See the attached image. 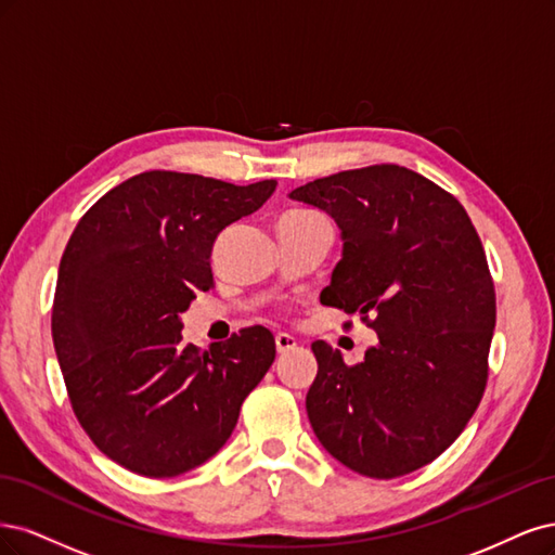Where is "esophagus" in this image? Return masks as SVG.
Wrapping results in <instances>:
<instances>
[{"label":"esophagus","instance_id":"esophagus-1","mask_svg":"<svg viewBox=\"0 0 555 555\" xmlns=\"http://www.w3.org/2000/svg\"><path fill=\"white\" fill-rule=\"evenodd\" d=\"M274 341H276V350H279L281 354H283V352H291V350L297 348V338L291 336V334H285V332H279V334L274 336Z\"/></svg>","mask_w":555,"mask_h":555}]
</instances>
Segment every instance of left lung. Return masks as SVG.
<instances>
[{"mask_svg":"<svg viewBox=\"0 0 555 555\" xmlns=\"http://www.w3.org/2000/svg\"><path fill=\"white\" fill-rule=\"evenodd\" d=\"M291 198L341 228L344 256L320 301L378 334L354 366L311 344L313 431L354 473H413L459 438L487 387L495 291L477 230L452 193L395 164L336 172Z\"/></svg>","mask_w":555,"mask_h":555,"instance_id":"obj_1","label":"left lung"}]
</instances>
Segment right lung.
Wrapping results in <instances>:
<instances>
[{"label": "right lung", "instance_id": "right-lung-1", "mask_svg": "<svg viewBox=\"0 0 555 555\" xmlns=\"http://www.w3.org/2000/svg\"><path fill=\"white\" fill-rule=\"evenodd\" d=\"M276 180L235 186L150 170L87 209L60 262L52 344L80 426L131 473L177 477L217 454L276 357L267 327L209 350L182 344V313L209 291L219 232Z\"/></svg>", "mask_w": 555, "mask_h": 555}]
</instances>
